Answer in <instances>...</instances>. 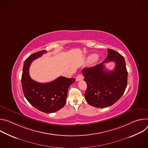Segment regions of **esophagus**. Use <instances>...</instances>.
I'll return each instance as SVG.
<instances>
[{"instance_id": "34e87169", "label": "esophagus", "mask_w": 148, "mask_h": 148, "mask_svg": "<svg viewBox=\"0 0 148 148\" xmlns=\"http://www.w3.org/2000/svg\"><path fill=\"white\" fill-rule=\"evenodd\" d=\"M83 78H84L83 75H82L81 74H79V75H77V78H76V80H77V81H78L82 80Z\"/></svg>"}]
</instances>
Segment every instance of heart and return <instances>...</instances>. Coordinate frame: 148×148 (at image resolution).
Listing matches in <instances>:
<instances>
[{"instance_id": "1", "label": "heart", "mask_w": 148, "mask_h": 148, "mask_svg": "<svg viewBox=\"0 0 148 148\" xmlns=\"http://www.w3.org/2000/svg\"><path fill=\"white\" fill-rule=\"evenodd\" d=\"M97 58V55L95 54H91V56H89L88 57V60L90 61H94V60H95Z\"/></svg>"}]
</instances>
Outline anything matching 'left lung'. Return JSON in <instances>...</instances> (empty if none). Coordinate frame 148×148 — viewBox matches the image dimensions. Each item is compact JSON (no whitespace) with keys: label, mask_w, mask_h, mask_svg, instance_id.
Here are the masks:
<instances>
[{"label":"left lung","mask_w":148,"mask_h":148,"mask_svg":"<svg viewBox=\"0 0 148 148\" xmlns=\"http://www.w3.org/2000/svg\"><path fill=\"white\" fill-rule=\"evenodd\" d=\"M107 50L108 56L103 62L82 71L87 85L85 98L90 105L96 108L111 106L122 96L127 86L128 71L124 57L114 50ZM110 61L116 63L112 71L104 68V63Z\"/></svg>","instance_id":"obj_1"}]
</instances>
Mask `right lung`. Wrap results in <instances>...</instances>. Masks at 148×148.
Here are the masks:
<instances>
[{"instance_id": "obj_1", "label": "right lung", "mask_w": 148, "mask_h": 148, "mask_svg": "<svg viewBox=\"0 0 148 148\" xmlns=\"http://www.w3.org/2000/svg\"><path fill=\"white\" fill-rule=\"evenodd\" d=\"M46 53V50L37 51L25 61L22 85L25 97L29 102L39 111L48 114L55 112L64 106L69 87L75 79L61 76L47 83H40L32 79L29 75L32 62Z\"/></svg>"}]
</instances>
